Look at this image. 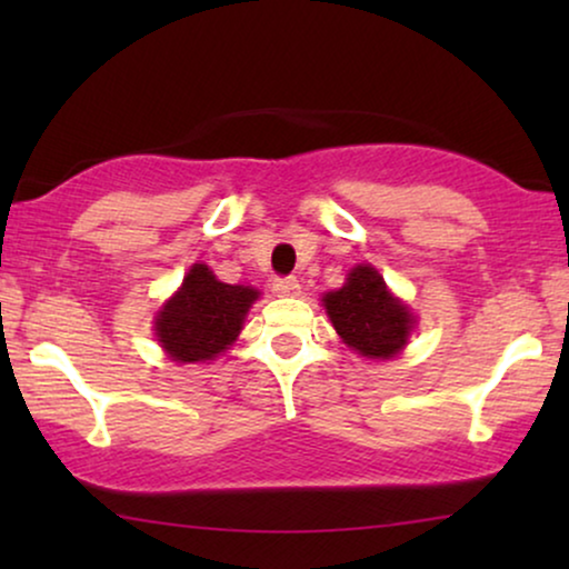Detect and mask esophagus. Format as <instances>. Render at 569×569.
Here are the masks:
<instances>
[{"mask_svg":"<svg viewBox=\"0 0 569 569\" xmlns=\"http://www.w3.org/2000/svg\"><path fill=\"white\" fill-rule=\"evenodd\" d=\"M274 292L279 298H295L300 295V282L295 277H279L274 279Z\"/></svg>","mask_w":569,"mask_h":569,"instance_id":"obj_1","label":"esophagus"}]
</instances>
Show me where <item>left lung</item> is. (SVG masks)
<instances>
[{
  "instance_id": "8db88e82",
  "label": "left lung",
  "mask_w": 569,
  "mask_h": 569,
  "mask_svg": "<svg viewBox=\"0 0 569 569\" xmlns=\"http://www.w3.org/2000/svg\"><path fill=\"white\" fill-rule=\"evenodd\" d=\"M323 308L333 329L368 360H391L407 347L415 316L370 263H360L347 274L345 287L323 295Z\"/></svg>"
}]
</instances>
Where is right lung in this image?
Masks as SVG:
<instances>
[{
	"label": "right lung",
	"instance_id": "1",
	"mask_svg": "<svg viewBox=\"0 0 569 569\" xmlns=\"http://www.w3.org/2000/svg\"><path fill=\"white\" fill-rule=\"evenodd\" d=\"M259 290L224 284L207 263H193L183 284L154 316V337L176 362H207L238 339Z\"/></svg>",
	"mask_w": 569,
	"mask_h": 569
}]
</instances>
